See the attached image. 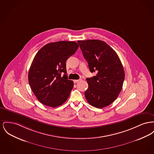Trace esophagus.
I'll list each match as a JSON object with an SVG mask.
<instances>
[{
  "mask_svg": "<svg viewBox=\"0 0 154 154\" xmlns=\"http://www.w3.org/2000/svg\"><path fill=\"white\" fill-rule=\"evenodd\" d=\"M81 80H82V79H79V80H73V82H74L76 83V82H80Z\"/></svg>",
  "mask_w": 154,
  "mask_h": 154,
  "instance_id": "obj_1",
  "label": "esophagus"
}]
</instances>
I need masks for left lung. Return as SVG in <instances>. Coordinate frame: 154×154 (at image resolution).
<instances>
[{
    "label": "left lung",
    "mask_w": 154,
    "mask_h": 154,
    "mask_svg": "<svg viewBox=\"0 0 154 154\" xmlns=\"http://www.w3.org/2000/svg\"><path fill=\"white\" fill-rule=\"evenodd\" d=\"M91 72L95 76L87 78L88 88L85 92L87 102L103 108L118 98L125 80V71L116 52L106 42L98 39L78 41Z\"/></svg>",
    "instance_id": "obj_1"
}]
</instances>
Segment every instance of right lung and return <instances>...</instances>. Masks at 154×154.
Returning <instances> with one entry per match:
<instances>
[{"label":"right lung","instance_id":"right-lung-1","mask_svg":"<svg viewBox=\"0 0 154 154\" xmlns=\"http://www.w3.org/2000/svg\"><path fill=\"white\" fill-rule=\"evenodd\" d=\"M78 48L75 42L58 41L44 46L35 56L29 70L28 82L42 104L55 108L69 97L74 84L67 79L66 62Z\"/></svg>","mask_w":154,"mask_h":154}]
</instances>
